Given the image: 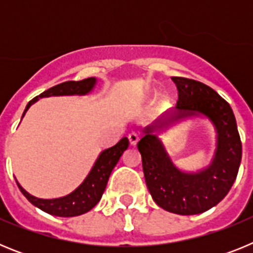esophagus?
<instances>
[{
    "mask_svg": "<svg viewBox=\"0 0 253 253\" xmlns=\"http://www.w3.org/2000/svg\"><path fill=\"white\" fill-rule=\"evenodd\" d=\"M128 139H129V143H130L131 146H135L138 140H139V135H138L135 131H131V133H129Z\"/></svg>",
    "mask_w": 253,
    "mask_h": 253,
    "instance_id": "34e87169",
    "label": "esophagus"
}]
</instances>
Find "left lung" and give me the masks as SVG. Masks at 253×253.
Wrapping results in <instances>:
<instances>
[{"label": "left lung", "mask_w": 253, "mask_h": 253, "mask_svg": "<svg viewBox=\"0 0 253 253\" xmlns=\"http://www.w3.org/2000/svg\"><path fill=\"white\" fill-rule=\"evenodd\" d=\"M178 91L173 120L203 114L215 125L216 152L208 169L186 173L176 169L152 129L138 142L144 178L154 203L180 215L207 211L222 202L236 181L242 158V142L232 107L211 87L185 77H171ZM169 120V122H171Z\"/></svg>", "instance_id": "8db88e82"}]
</instances>
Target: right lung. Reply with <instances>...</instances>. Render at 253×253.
Segmentation results:
<instances>
[{
	"mask_svg": "<svg viewBox=\"0 0 253 253\" xmlns=\"http://www.w3.org/2000/svg\"><path fill=\"white\" fill-rule=\"evenodd\" d=\"M95 84V78L90 77L81 80V81H67L63 82V84H57V86L44 91L43 93H40L39 96H37L31 101H29L22 116L25 115L29 107L34 104L35 101H38L39 97L60 95H86L87 92H90L92 90ZM128 138L124 137L123 139H120L119 143H116L114 147L105 149L95 162L86 180L73 193H71L67 196H63V198L50 199V200L38 199L26 193L25 190L22 189L19 184H17V186H19L20 191L24 194V196L28 199L31 204L38 207L39 209L45 211V213L55 216L81 215V214L87 213L88 210L92 209L100 202V199H101L102 194L105 191V187H106L107 180L110 177L111 171L116 166L119 158L122 157L123 152L128 148Z\"/></svg>",
	"mask_w": 253,
	"mask_h": 253,
	"instance_id": "obj_1",
	"label": "right lung"
}]
</instances>
